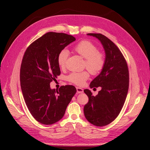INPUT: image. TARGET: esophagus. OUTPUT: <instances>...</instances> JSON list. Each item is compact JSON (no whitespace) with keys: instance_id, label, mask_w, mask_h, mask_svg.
<instances>
[{"instance_id":"obj_1","label":"esophagus","mask_w":150,"mask_h":150,"mask_svg":"<svg viewBox=\"0 0 150 150\" xmlns=\"http://www.w3.org/2000/svg\"><path fill=\"white\" fill-rule=\"evenodd\" d=\"M76 90H77V92H78L79 94L83 93L84 92L83 89L81 88H79V87H76Z\"/></svg>"}]
</instances>
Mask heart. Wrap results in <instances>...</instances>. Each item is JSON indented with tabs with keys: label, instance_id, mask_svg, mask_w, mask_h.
I'll list each match as a JSON object with an SVG mask.
<instances>
[{
	"label": "heart",
	"instance_id": "b5f03b06",
	"mask_svg": "<svg viewBox=\"0 0 150 150\" xmlns=\"http://www.w3.org/2000/svg\"><path fill=\"white\" fill-rule=\"evenodd\" d=\"M74 51L85 59L84 66L93 74H97L100 72L105 64L104 54L98 51V47L93 42L88 40H82L77 44L74 47ZM69 56V52L63 49L57 56V64L60 67L64 68ZM87 71L72 72L67 77L69 82L76 85H83L89 78Z\"/></svg>",
	"mask_w": 150,
	"mask_h": 150
}]
</instances>
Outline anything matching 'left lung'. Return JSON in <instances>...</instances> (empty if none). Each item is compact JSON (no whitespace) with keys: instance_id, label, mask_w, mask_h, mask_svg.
I'll use <instances>...</instances> for the list:
<instances>
[{"instance_id":"8db88e82","label":"left lung","mask_w":150,"mask_h":150,"mask_svg":"<svg viewBox=\"0 0 150 150\" xmlns=\"http://www.w3.org/2000/svg\"><path fill=\"white\" fill-rule=\"evenodd\" d=\"M88 35L98 39L105 52V64L90 83V88L101 87L96 96L89 89L84 92L89 102L84 107V116L91 123L96 126L108 125L118 116L124 105L129 88L128 66L116 45L101 34L89 33Z\"/></svg>"}]
</instances>
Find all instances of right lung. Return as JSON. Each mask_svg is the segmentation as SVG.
I'll list each match as a JSON object with an SVG mask.
<instances>
[{
    "instance_id": "right-lung-1",
    "label": "right lung",
    "mask_w": 150,
    "mask_h": 150,
    "mask_svg": "<svg viewBox=\"0 0 150 150\" xmlns=\"http://www.w3.org/2000/svg\"><path fill=\"white\" fill-rule=\"evenodd\" d=\"M75 40L71 35L50 32L25 52L20 72L21 89L28 110L40 123L52 125L59 121L76 93L74 86H62L59 90L50 86L61 74L59 53Z\"/></svg>"
}]
</instances>
